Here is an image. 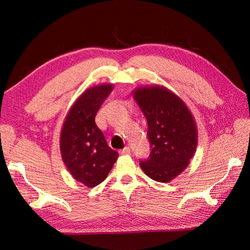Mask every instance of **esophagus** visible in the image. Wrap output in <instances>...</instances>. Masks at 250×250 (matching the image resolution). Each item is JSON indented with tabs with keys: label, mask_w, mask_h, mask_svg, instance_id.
I'll return each instance as SVG.
<instances>
[{
	"label": "esophagus",
	"mask_w": 250,
	"mask_h": 250,
	"mask_svg": "<svg viewBox=\"0 0 250 250\" xmlns=\"http://www.w3.org/2000/svg\"><path fill=\"white\" fill-rule=\"evenodd\" d=\"M120 155H129V153H131V149L129 147H125L124 149L119 151Z\"/></svg>",
	"instance_id": "34e87169"
}]
</instances>
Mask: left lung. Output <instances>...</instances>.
Instances as JSON below:
<instances>
[{
	"label": "left lung",
	"instance_id": "left-lung-1",
	"mask_svg": "<svg viewBox=\"0 0 250 250\" xmlns=\"http://www.w3.org/2000/svg\"><path fill=\"white\" fill-rule=\"evenodd\" d=\"M134 99L146 117L150 152L140 166L148 177L167 183L184 171L196 148V126L187 106L167 89L139 88Z\"/></svg>",
	"mask_w": 250,
	"mask_h": 250
}]
</instances>
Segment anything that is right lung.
Listing matches in <instances>:
<instances>
[{
  "instance_id": "right-lung-1",
  "label": "right lung",
  "mask_w": 250,
  "mask_h": 250,
  "mask_svg": "<svg viewBox=\"0 0 250 250\" xmlns=\"http://www.w3.org/2000/svg\"><path fill=\"white\" fill-rule=\"evenodd\" d=\"M111 90V84L86 90L68 111L61 131L63 161L72 176L88 187L102 183L118 158L95 124V116Z\"/></svg>"
}]
</instances>
